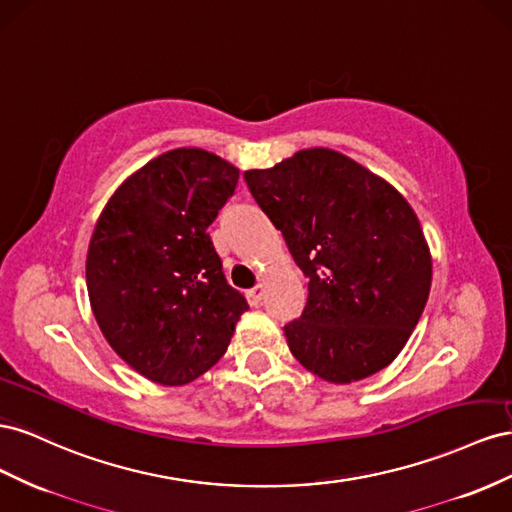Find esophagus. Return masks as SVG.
Returning <instances> with one entry per match:
<instances>
[{
	"instance_id": "1",
	"label": "esophagus",
	"mask_w": 512,
	"mask_h": 512,
	"mask_svg": "<svg viewBox=\"0 0 512 512\" xmlns=\"http://www.w3.org/2000/svg\"><path fill=\"white\" fill-rule=\"evenodd\" d=\"M264 294H266L264 285H255L251 291H248V300H251L253 306H257L261 300H264Z\"/></svg>"
}]
</instances>
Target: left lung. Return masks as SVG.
Instances as JSON below:
<instances>
[{
    "label": "left lung",
    "instance_id": "1",
    "mask_svg": "<svg viewBox=\"0 0 512 512\" xmlns=\"http://www.w3.org/2000/svg\"><path fill=\"white\" fill-rule=\"evenodd\" d=\"M244 180L309 281L302 315L283 328L291 354L332 384L388 367L431 289V255L410 203L324 148L251 169Z\"/></svg>",
    "mask_w": 512,
    "mask_h": 512
}]
</instances>
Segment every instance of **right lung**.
<instances>
[{"mask_svg":"<svg viewBox=\"0 0 512 512\" xmlns=\"http://www.w3.org/2000/svg\"><path fill=\"white\" fill-rule=\"evenodd\" d=\"M240 171L206 150L150 160L115 191L87 251V294L118 356L163 386H182L223 358L248 309L210 240Z\"/></svg>","mask_w":512,"mask_h":512,"instance_id":"add662e5","label":"right lung"}]
</instances>
